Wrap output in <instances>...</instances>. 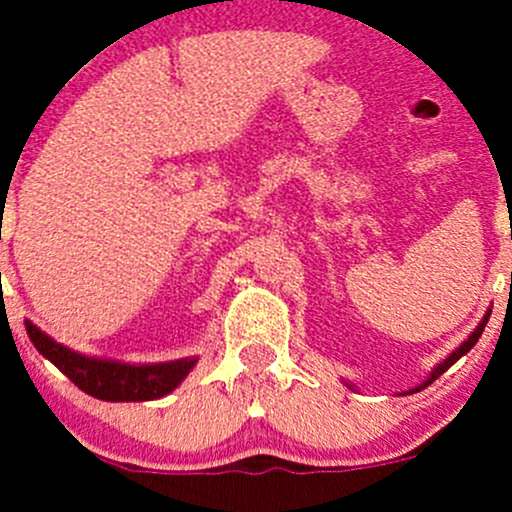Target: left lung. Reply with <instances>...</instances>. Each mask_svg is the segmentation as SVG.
<instances>
[{
  "instance_id": "left-lung-1",
  "label": "left lung",
  "mask_w": 512,
  "mask_h": 512,
  "mask_svg": "<svg viewBox=\"0 0 512 512\" xmlns=\"http://www.w3.org/2000/svg\"><path fill=\"white\" fill-rule=\"evenodd\" d=\"M488 317H490V309H488V312L483 314V319H480V324H478V327L473 329L471 334H468V339H466V342H463V344H458V347L453 349V352L448 354L446 359L441 361V364H436V366H433V369H431V374L426 376V381H421V384L414 386V389H409V391H401V396H406V394H416V391L426 389V386H428V384H433V381H436L438 376L443 374V371H446V369H451V366L456 364V361L461 359V356H466L468 352H471V349L476 347V342H478V339H480V334H483L485 324H488ZM344 384H347V381H344ZM347 386H349V389H354V384H347Z\"/></svg>"
}]
</instances>
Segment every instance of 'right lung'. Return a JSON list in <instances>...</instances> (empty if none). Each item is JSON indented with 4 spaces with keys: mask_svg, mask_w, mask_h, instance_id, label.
<instances>
[{
    "mask_svg": "<svg viewBox=\"0 0 512 512\" xmlns=\"http://www.w3.org/2000/svg\"><path fill=\"white\" fill-rule=\"evenodd\" d=\"M29 339L44 359L64 371L81 391L101 401H153L178 389L180 381L193 371L198 356H183L158 364H126L116 359H98L64 347L34 322L24 319Z\"/></svg>",
    "mask_w": 512,
    "mask_h": 512,
    "instance_id": "right-lung-1",
    "label": "right lung"
}]
</instances>
